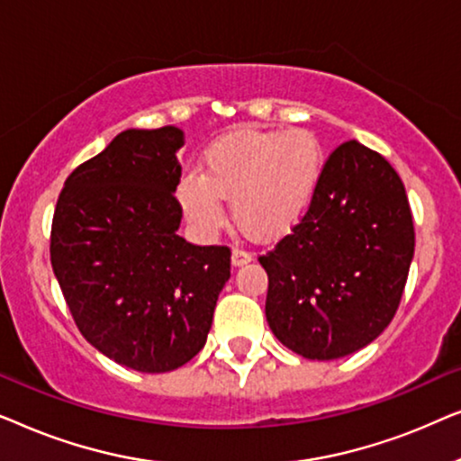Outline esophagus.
Returning <instances> with one entry per match:
<instances>
[{
    "instance_id": "1",
    "label": "esophagus",
    "mask_w": 461,
    "mask_h": 461,
    "mask_svg": "<svg viewBox=\"0 0 461 461\" xmlns=\"http://www.w3.org/2000/svg\"><path fill=\"white\" fill-rule=\"evenodd\" d=\"M230 262H232V267L239 268V267H243V264L251 262V254H249V251H245V249H239V248H235V249H232Z\"/></svg>"
}]
</instances>
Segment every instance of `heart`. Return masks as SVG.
I'll list each match as a JSON object with an SVG mask.
<instances>
[{
	"instance_id": "1",
	"label": "heart",
	"mask_w": 461,
	"mask_h": 461,
	"mask_svg": "<svg viewBox=\"0 0 461 461\" xmlns=\"http://www.w3.org/2000/svg\"><path fill=\"white\" fill-rule=\"evenodd\" d=\"M323 169L325 153L312 131L237 128L205 150L201 174H182L178 201L205 235L222 229V199H230L239 229L275 239L311 210Z\"/></svg>"
}]
</instances>
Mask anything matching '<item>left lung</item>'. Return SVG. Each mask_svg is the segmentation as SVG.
I'll return each mask as SVG.
<instances>
[{
  "label": "left lung",
  "instance_id": "1",
  "mask_svg": "<svg viewBox=\"0 0 461 461\" xmlns=\"http://www.w3.org/2000/svg\"><path fill=\"white\" fill-rule=\"evenodd\" d=\"M413 248L399 174L361 142L339 144L302 222L258 258L275 338L312 361L365 348L399 308Z\"/></svg>",
  "mask_w": 461,
  "mask_h": 461
}]
</instances>
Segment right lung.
Listing matches in <instances>:
<instances>
[{
    "label": "right lung",
    "instance_id": "1",
    "mask_svg": "<svg viewBox=\"0 0 461 461\" xmlns=\"http://www.w3.org/2000/svg\"><path fill=\"white\" fill-rule=\"evenodd\" d=\"M185 131L125 130L68 176L50 258L79 331L142 374H166L205 346L230 249L178 237L174 193Z\"/></svg>",
    "mask_w": 461,
    "mask_h": 461
}]
</instances>
